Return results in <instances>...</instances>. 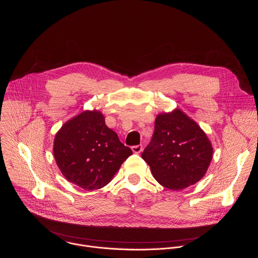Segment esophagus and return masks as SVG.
Segmentation results:
<instances>
[{"mask_svg": "<svg viewBox=\"0 0 258 258\" xmlns=\"http://www.w3.org/2000/svg\"><path fill=\"white\" fill-rule=\"evenodd\" d=\"M132 150H133V152H134V153L139 154V153H141V152L143 151V146H142V145H136V146H133V147H132Z\"/></svg>", "mask_w": 258, "mask_h": 258, "instance_id": "obj_1", "label": "esophagus"}]
</instances>
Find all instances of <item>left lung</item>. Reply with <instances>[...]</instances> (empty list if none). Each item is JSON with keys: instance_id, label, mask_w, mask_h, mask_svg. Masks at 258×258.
Listing matches in <instances>:
<instances>
[{"instance_id": "obj_1", "label": "left lung", "mask_w": 258, "mask_h": 258, "mask_svg": "<svg viewBox=\"0 0 258 258\" xmlns=\"http://www.w3.org/2000/svg\"><path fill=\"white\" fill-rule=\"evenodd\" d=\"M163 187L178 191L199 181L210 164L212 146L200 126L179 109L159 114L142 153Z\"/></svg>"}]
</instances>
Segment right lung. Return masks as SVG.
<instances>
[{"label": "right lung", "mask_w": 258, "mask_h": 258, "mask_svg": "<svg viewBox=\"0 0 258 258\" xmlns=\"http://www.w3.org/2000/svg\"><path fill=\"white\" fill-rule=\"evenodd\" d=\"M132 154L96 110L67 121L54 140V157L62 174L89 191L106 186Z\"/></svg>", "instance_id": "obj_1"}]
</instances>
